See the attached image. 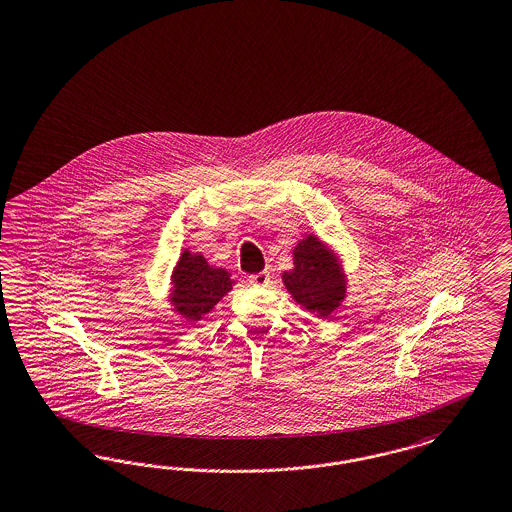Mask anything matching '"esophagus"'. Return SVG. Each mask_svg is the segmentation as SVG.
<instances>
[{"label": "esophagus", "instance_id": "esophagus-1", "mask_svg": "<svg viewBox=\"0 0 512 512\" xmlns=\"http://www.w3.org/2000/svg\"><path fill=\"white\" fill-rule=\"evenodd\" d=\"M247 282H249L251 286L266 287L270 284V272H268V270H263V272L251 274V276L247 278Z\"/></svg>", "mask_w": 512, "mask_h": 512}]
</instances>
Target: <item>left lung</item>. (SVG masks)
<instances>
[{
  "label": "left lung",
  "instance_id": "1",
  "mask_svg": "<svg viewBox=\"0 0 512 512\" xmlns=\"http://www.w3.org/2000/svg\"><path fill=\"white\" fill-rule=\"evenodd\" d=\"M282 280L295 303L318 318H328L347 295L343 266L314 234L293 249V268L284 272Z\"/></svg>",
  "mask_w": 512,
  "mask_h": 512
}]
</instances>
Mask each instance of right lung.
I'll return each mask as SVG.
<instances>
[{
	"label": "right lung",
	"mask_w": 512,
	"mask_h": 512,
	"mask_svg": "<svg viewBox=\"0 0 512 512\" xmlns=\"http://www.w3.org/2000/svg\"><path fill=\"white\" fill-rule=\"evenodd\" d=\"M169 301L186 320L198 322L232 289L234 280L225 268L209 266L202 253L184 249L171 274Z\"/></svg>",
	"instance_id": "right-lung-1"
}]
</instances>
